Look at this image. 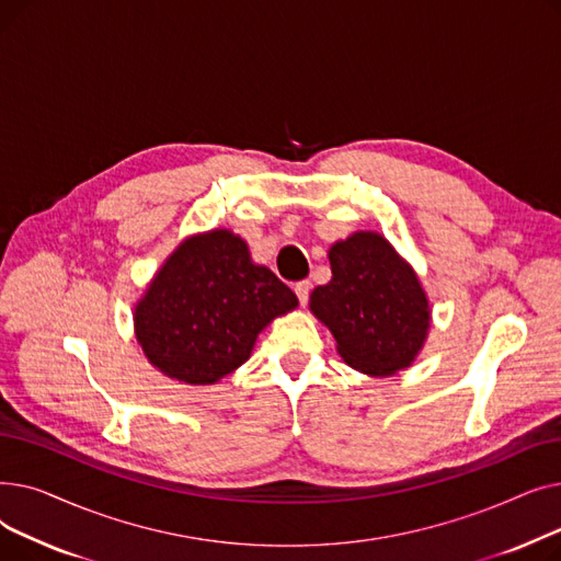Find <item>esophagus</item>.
I'll use <instances>...</instances> for the list:
<instances>
[{"label": "esophagus", "instance_id": "obj_1", "mask_svg": "<svg viewBox=\"0 0 561 561\" xmlns=\"http://www.w3.org/2000/svg\"><path fill=\"white\" fill-rule=\"evenodd\" d=\"M296 296H298V300H300V305H307L309 302V293H311V282L309 279H302V282H298L296 284Z\"/></svg>", "mask_w": 561, "mask_h": 561}]
</instances>
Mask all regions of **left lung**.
Segmentation results:
<instances>
[{
  "label": "left lung",
  "mask_w": 561,
  "mask_h": 561,
  "mask_svg": "<svg viewBox=\"0 0 561 561\" xmlns=\"http://www.w3.org/2000/svg\"><path fill=\"white\" fill-rule=\"evenodd\" d=\"M332 279L311 293L313 316L328 325L347 366L387 377L419 357L430 302L411 265L375 231L330 248Z\"/></svg>",
  "instance_id": "left-lung-1"
}]
</instances>
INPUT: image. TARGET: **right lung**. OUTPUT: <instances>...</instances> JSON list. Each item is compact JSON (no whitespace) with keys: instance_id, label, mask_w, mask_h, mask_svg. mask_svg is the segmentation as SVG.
Segmentation results:
<instances>
[{"instance_id":"add662e5","label":"right lung","mask_w":561,"mask_h":561,"mask_svg":"<svg viewBox=\"0 0 561 561\" xmlns=\"http://www.w3.org/2000/svg\"><path fill=\"white\" fill-rule=\"evenodd\" d=\"M296 307V293L252 263L241 236L211 229L165 259L136 305L134 328L154 368L199 387L243 366L259 332Z\"/></svg>"}]
</instances>
